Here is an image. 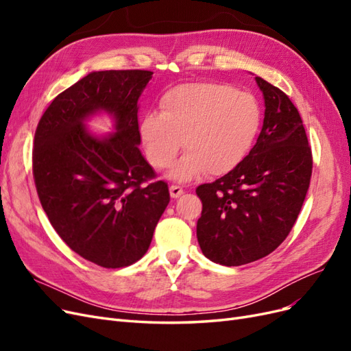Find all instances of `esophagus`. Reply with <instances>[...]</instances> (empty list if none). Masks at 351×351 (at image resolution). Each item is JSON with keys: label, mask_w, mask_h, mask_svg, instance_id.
<instances>
[{"label": "esophagus", "mask_w": 351, "mask_h": 351, "mask_svg": "<svg viewBox=\"0 0 351 351\" xmlns=\"http://www.w3.org/2000/svg\"><path fill=\"white\" fill-rule=\"evenodd\" d=\"M184 193V190L182 189V187H180V186H171V187H169V195H171V197L173 199H177L178 196H182Z\"/></svg>", "instance_id": "1"}]
</instances>
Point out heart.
<instances>
[{"mask_svg":"<svg viewBox=\"0 0 351 351\" xmlns=\"http://www.w3.org/2000/svg\"><path fill=\"white\" fill-rule=\"evenodd\" d=\"M261 127V108L250 93L227 84H180L159 99V114H146L139 124L146 159L165 169L180 147L186 154L169 177L189 183L210 173L230 174L246 159Z\"/></svg>","mask_w":351,"mask_h":351,"instance_id":"b5f03b06","label":"heart"}]
</instances>
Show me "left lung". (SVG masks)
Masks as SVG:
<instances>
[{
  "mask_svg": "<svg viewBox=\"0 0 351 351\" xmlns=\"http://www.w3.org/2000/svg\"><path fill=\"white\" fill-rule=\"evenodd\" d=\"M265 98L258 142L230 174L200 184L197 241L205 256L240 267L268 256L290 234L312 177V149L287 95L256 77Z\"/></svg>",
  "mask_w": 351,
  "mask_h": 351,
  "instance_id": "obj_1",
  "label": "left lung"
}]
</instances>
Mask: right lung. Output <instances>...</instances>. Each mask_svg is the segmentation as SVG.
I'll return each instance as SVG.
<instances>
[{
  "mask_svg": "<svg viewBox=\"0 0 351 351\" xmlns=\"http://www.w3.org/2000/svg\"><path fill=\"white\" fill-rule=\"evenodd\" d=\"M149 70L93 71L61 92L40 117L32 168L40 205L67 246L102 268L129 267L149 249L169 202L139 146L137 99ZM111 112L117 133L97 140L82 120Z\"/></svg>",
  "mask_w": 351,
  "mask_h": 351,
  "instance_id": "right-lung-1",
  "label": "right lung"
}]
</instances>
